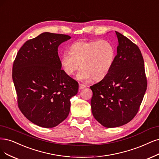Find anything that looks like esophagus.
I'll return each mask as SVG.
<instances>
[{
  "instance_id": "1",
  "label": "esophagus",
  "mask_w": 159,
  "mask_h": 159,
  "mask_svg": "<svg viewBox=\"0 0 159 159\" xmlns=\"http://www.w3.org/2000/svg\"><path fill=\"white\" fill-rule=\"evenodd\" d=\"M85 87H86V85L84 84H79V89H83L85 88Z\"/></svg>"
}]
</instances>
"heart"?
Segmentation results:
<instances>
[{
    "label": "heart",
    "mask_w": 159,
    "mask_h": 159,
    "mask_svg": "<svg viewBox=\"0 0 159 159\" xmlns=\"http://www.w3.org/2000/svg\"><path fill=\"white\" fill-rule=\"evenodd\" d=\"M115 58L116 49L111 42L80 41L70 47L69 52L62 54L61 65L68 75H74L80 65L81 68L78 75L80 81H100L110 73Z\"/></svg>",
    "instance_id": "obj_1"
}]
</instances>
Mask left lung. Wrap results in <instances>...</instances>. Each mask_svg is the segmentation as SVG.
I'll list each match as a JSON object with an SVG mask.
<instances>
[{"instance_id":"left-lung-1","label":"left lung","mask_w":159,"mask_h":159,"mask_svg":"<svg viewBox=\"0 0 159 159\" xmlns=\"http://www.w3.org/2000/svg\"><path fill=\"white\" fill-rule=\"evenodd\" d=\"M115 32L118 45L113 68L106 78L90 87L93 115L106 128L119 127L130 122L139 111L147 87L139 47Z\"/></svg>"}]
</instances>
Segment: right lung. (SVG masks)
Segmentation results:
<instances>
[{"label":"right lung","instance_id":"add662e5","mask_svg":"<svg viewBox=\"0 0 159 159\" xmlns=\"http://www.w3.org/2000/svg\"><path fill=\"white\" fill-rule=\"evenodd\" d=\"M70 36L45 32L27 41L14 60L12 80L20 111L30 121L53 128L67 118L78 83L61 69L58 48Z\"/></svg>","mask_w":159,"mask_h":159}]
</instances>
